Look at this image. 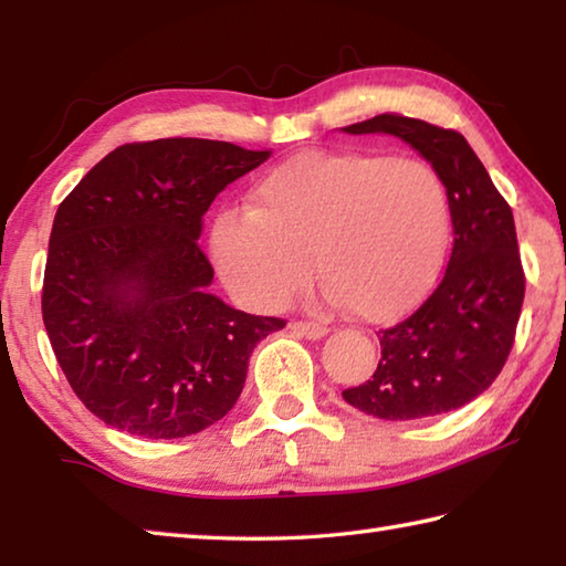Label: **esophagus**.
I'll return each mask as SVG.
<instances>
[{"label": "esophagus", "instance_id": "obj_1", "mask_svg": "<svg viewBox=\"0 0 566 566\" xmlns=\"http://www.w3.org/2000/svg\"><path fill=\"white\" fill-rule=\"evenodd\" d=\"M290 329L296 334V337H304V339H322L324 334L329 332L324 324H317V322H292Z\"/></svg>", "mask_w": 566, "mask_h": 566}]
</instances>
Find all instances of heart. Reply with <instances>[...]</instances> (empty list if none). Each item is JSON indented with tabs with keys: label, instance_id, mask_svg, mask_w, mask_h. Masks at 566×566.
<instances>
[{
	"label": "heart",
	"instance_id": "obj_1",
	"mask_svg": "<svg viewBox=\"0 0 566 566\" xmlns=\"http://www.w3.org/2000/svg\"><path fill=\"white\" fill-rule=\"evenodd\" d=\"M452 205L439 171L419 157L302 151L256 181L252 205L212 232L219 274L239 300L280 310L312 280L354 317L407 314L442 272Z\"/></svg>",
	"mask_w": 566,
	"mask_h": 566
}]
</instances>
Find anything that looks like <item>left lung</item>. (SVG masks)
<instances>
[{"mask_svg":"<svg viewBox=\"0 0 566 566\" xmlns=\"http://www.w3.org/2000/svg\"><path fill=\"white\" fill-rule=\"evenodd\" d=\"M347 134H391L442 175L452 205L454 247L432 296L381 332V359L342 397L364 415L407 421L439 417L476 399L510 357L524 302V270L512 207L454 129L379 114Z\"/></svg>","mask_w":566,"mask_h":566,"instance_id":"obj_1","label":"left lung"}]
</instances>
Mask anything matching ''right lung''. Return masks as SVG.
Returning a JSON list of instances; mask_svg holds the SVG:
<instances>
[{"instance_id": "add662e5", "label": "right lung", "mask_w": 566, "mask_h": 566, "mask_svg": "<svg viewBox=\"0 0 566 566\" xmlns=\"http://www.w3.org/2000/svg\"><path fill=\"white\" fill-rule=\"evenodd\" d=\"M229 142H134L94 165L56 209L42 317L74 395L119 432L177 439L222 419L280 317L209 294L202 217L270 159Z\"/></svg>"}]
</instances>
